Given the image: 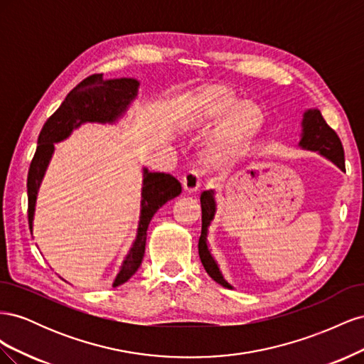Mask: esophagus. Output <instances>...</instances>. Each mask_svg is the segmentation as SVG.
Returning a JSON list of instances; mask_svg holds the SVG:
<instances>
[{
  "label": "esophagus",
  "mask_w": 364,
  "mask_h": 364,
  "mask_svg": "<svg viewBox=\"0 0 364 364\" xmlns=\"http://www.w3.org/2000/svg\"><path fill=\"white\" fill-rule=\"evenodd\" d=\"M200 178H202L200 170H190V171H186L185 176H183V181H182L183 190H185L186 193H194V191L199 190V186H200Z\"/></svg>",
  "instance_id": "1"
}]
</instances>
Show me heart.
<instances>
[{
  "mask_svg": "<svg viewBox=\"0 0 364 364\" xmlns=\"http://www.w3.org/2000/svg\"><path fill=\"white\" fill-rule=\"evenodd\" d=\"M230 112L233 114L229 117L223 130V135L228 138L241 135L245 130L257 124L261 119V112L255 105L240 103L232 94L220 90V87L208 90L200 97L196 98L193 118L197 123L203 124L223 118Z\"/></svg>",
  "mask_w": 364,
  "mask_h": 364,
  "instance_id": "1",
  "label": "heart"
}]
</instances>
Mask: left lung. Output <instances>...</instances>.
I'll use <instances>...</instances> for the list:
<instances>
[{
    "label": "left lung",
    "mask_w": 364,
    "mask_h": 364,
    "mask_svg": "<svg viewBox=\"0 0 364 364\" xmlns=\"http://www.w3.org/2000/svg\"><path fill=\"white\" fill-rule=\"evenodd\" d=\"M299 146L305 150L318 151L321 155L326 156L329 161H333L340 170L345 171V151L341 141L336 132L326 124L321 111L318 109H308L304 114L302 119V138L299 141ZM200 205H202V234L199 238V255L200 261L206 273L211 277L215 282H218L223 287L232 289L230 285L223 279L222 273L217 266L215 259L213 258L211 252L206 245V235H208V226L211 223L215 213V202H214V191H203L200 194Z\"/></svg>",
    "instance_id": "left-lung-1"
}]
</instances>
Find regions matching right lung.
I'll use <instances>...</instances> for the list:
<instances>
[{
    "label": "right lung",
    "instance_id": "right-lung-1",
    "mask_svg": "<svg viewBox=\"0 0 364 364\" xmlns=\"http://www.w3.org/2000/svg\"><path fill=\"white\" fill-rule=\"evenodd\" d=\"M138 86L139 82L135 79L103 80V74H92L77 85L65 98L58 111L46 121L39 134L38 147L27 176L30 232L33 229L38 190L53 156L54 142L68 138L71 132L83 123H115L127 111L132 100H135L138 95ZM142 173H144V181H142L141 191L138 232L112 284L114 287L129 281L141 266L151 217L164 203L182 193L179 181L173 176L165 173H150L147 168H144Z\"/></svg>",
    "mask_w": 364,
    "mask_h": 364
}]
</instances>
